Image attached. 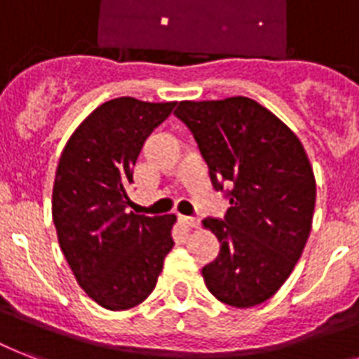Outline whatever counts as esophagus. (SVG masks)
<instances>
[{"instance_id":"34e87169","label":"esophagus","mask_w":359,"mask_h":359,"mask_svg":"<svg viewBox=\"0 0 359 359\" xmlns=\"http://www.w3.org/2000/svg\"><path fill=\"white\" fill-rule=\"evenodd\" d=\"M180 222L188 225V227H199V224H201V219L197 216H180Z\"/></svg>"}]
</instances>
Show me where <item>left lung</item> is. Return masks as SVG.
Listing matches in <instances>:
<instances>
[{
	"instance_id": "left-lung-1",
	"label": "left lung",
	"mask_w": 359,
	"mask_h": 359,
	"mask_svg": "<svg viewBox=\"0 0 359 359\" xmlns=\"http://www.w3.org/2000/svg\"><path fill=\"white\" fill-rule=\"evenodd\" d=\"M175 115L231 203L224 219L203 222L219 240L218 257L203 266L205 285L227 306H259L287 281L309 238L311 163L300 140L251 98L180 102Z\"/></svg>"
}]
</instances>
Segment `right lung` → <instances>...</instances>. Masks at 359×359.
Listing matches in <instances>:
<instances>
[{
    "label": "right lung",
    "instance_id": "1",
    "mask_svg": "<svg viewBox=\"0 0 359 359\" xmlns=\"http://www.w3.org/2000/svg\"><path fill=\"white\" fill-rule=\"evenodd\" d=\"M175 102L114 98L78 126L59 158L52 216L80 287L98 306L121 311L156 287L173 248L175 214L128 212L134 165L151 132Z\"/></svg>",
    "mask_w": 359,
    "mask_h": 359
}]
</instances>
